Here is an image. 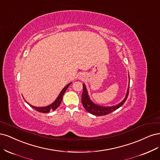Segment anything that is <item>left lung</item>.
<instances>
[{
  "mask_svg": "<svg viewBox=\"0 0 160 160\" xmlns=\"http://www.w3.org/2000/svg\"><path fill=\"white\" fill-rule=\"evenodd\" d=\"M129 88H130V76H129V85L128 88L127 93H126L125 98L123 99V100L121 102L120 104H118V105H116L114 106H110V107H104V106L96 105L94 102H92L91 101L90 97L88 96V94L86 87L85 84H83V92H82V105H83L85 110L92 114L98 116L107 115L108 114H110V113L115 111L116 110L118 109V108H119L123 104H124V102L127 100L128 96Z\"/></svg>",
  "mask_w": 160,
  "mask_h": 160,
  "instance_id": "obj_1",
  "label": "left lung"
}]
</instances>
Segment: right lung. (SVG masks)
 I'll list each match as a JSON object with an SVG mask.
<instances>
[{
	"mask_svg": "<svg viewBox=\"0 0 160 160\" xmlns=\"http://www.w3.org/2000/svg\"><path fill=\"white\" fill-rule=\"evenodd\" d=\"M71 84V83L67 84L64 88L62 89V90L61 91V92L60 93V94L58 95L57 98L56 99V100L52 103V104H50L48 106H45V107H35V106H33L32 105H29L31 106L32 108H33L34 110H36L38 112H42V113H48L50 111H54L55 110L56 108H58V106L60 105L61 104V102L62 100V97H63V95L64 94V92H66V90H67V88L69 87V86Z\"/></svg>",
	"mask_w": 160,
	"mask_h": 160,
	"instance_id": "1",
	"label": "right lung"
}]
</instances>
